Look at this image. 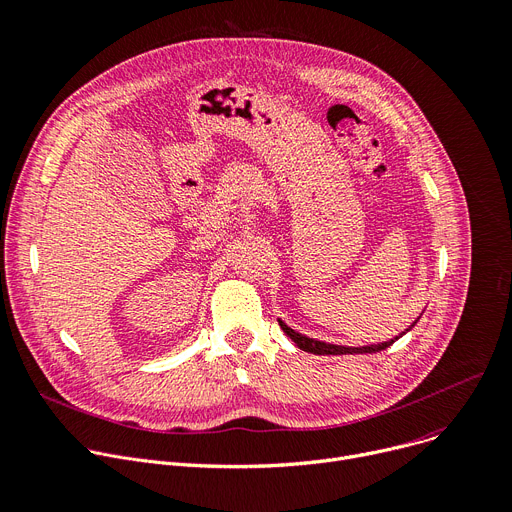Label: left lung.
Wrapping results in <instances>:
<instances>
[{
	"label": "left lung",
	"mask_w": 512,
	"mask_h": 512,
	"mask_svg": "<svg viewBox=\"0 0 512 512\" xmlns=\"http://www.w3.org/2000/svg\"><path fill=\"white\" fill-rule=\"evenodd\" d=\"M282 331L292 339V342L304 350V352H311V354H319V356H342V354H374V352H381V350H387L395 339H399L401 335H405L407 331H410L418 321H414L410 327H407L403 333H399L397 337L389 339V342H383V344H374V346H362V348H350V346H335V344H325V342H319V339H313V337H306L298 331H294L292 327H288L282 319H278Z\"/></svg>",
	"instance_id": "left-lung-1"
}]
</instances>
